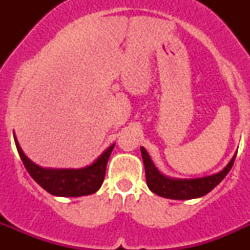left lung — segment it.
<instances>
[{
  "label": "left lung",
  "mask_w": 250,
  "mask_h": 250,
  "mask_svg": "<svg viewBox=\"0 0 250 250\" xmlns=\"http://www.w3.org/2000/svg\"><path fill=\"white\" fill-rule=\"evenodd\" d=\"M141 155L145 167V175H146V184L152 193L163 198L175 200H188L194 198H200L211 191L216 185L222 182L230 171L234 164L235 156H233L229 164L218 174L199 179H170L159 173L155 165L152 164L151 159L146 150L141 146Z\"/></svg>",
  "instance_id": "left-lung-1"
}]
</instances>
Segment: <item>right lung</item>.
<instances>
[{
    "instance_id": "obj_1",
    "label": "right lung",
    "mask_w": 250,
    "mask_h": 250,
    "mask_svg": "<svg viewBox=\"0 0 250 250\" xmlns=\"http://www.w3.org/2000/svg\"><path fill=\"white\" fill-rule=\"evenodd\" d=\"M17 151L35 182L46 191L57 196H83L94 194L100 189L105 178L106 164L110 158L115 144L107 147L100 158L90 167L83 169H43L34 164L20 147L15 136Z\"/></svg>"
}]
</instances>
